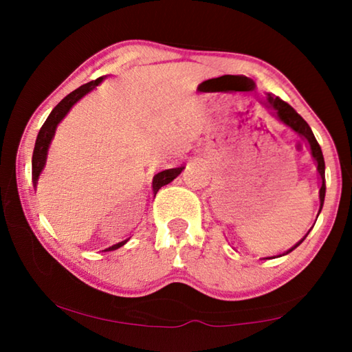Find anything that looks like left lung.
Listing matches in <instances>:
<instances>
[{
  "instance_id": "left-lung-1",
  "label": "left lung",
  "mask_w": 352,
  "mask_h": 352,
  "mask_svg": "<svg viewBox=\"0 0 352 352\" xmlns=\"http://www.w3.org/2000/svg\"><path fill=\"white\" fill-rule=\"evenodd\" d=\"M265 105H269L270 109L275 111V115L281 119V121L285 124V126H289L290 129H294L296 133H300L302 138L305 140H307V142H309V146H311V151H312V157L317 160V164H318V172H320V177H321V188H320V204H321V206H323V204H324V194H326V180H324V158H323V152H321V147H320V144H318V141L315 140V136H314V133H312V130H311V127H309V124L305 121V119H302L300 115H298V113L295 111V109L294 107H290L287 102H284L283 99H279V98H276V96H272V94H269V96H267V104ZM320 211H321V208H320ZM320 214V212H318ZM309 234V233H307ZM307 234L302 237V239L298 242V243H295L294 247H292L290 250H287V252H285L284 254H287V253H290L292 250H295L298 245H300V243L306 239L307 237ZM283 254V256H284Z\"/></svg>"
}]
</instances>
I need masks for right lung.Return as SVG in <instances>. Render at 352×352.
Returning <instances> with one entry per match:
<instances>
[{"mask_svg": "<svg viewBox=\"0 0 352 352\" xmlns=\"http://www.w3.org/2000/svg\"><path fill=\"white\" fill-rule=\"evenodd\" d=\"M100 82H102V77H99V79L91 80V82H88V83H83L82 87L77 88V90L71 91L68 96H65L60 100V102H58L54 107V110L51 111V115L47 116L45 124H43V126H41L40 132L37 135V141H35L34 153H32V182H34V188L37 186V180H38L40 172H41V169L45 168L47 147H50L52 136H54V133H56L57 124L62 121V119L65 118V115H67L71 107H73L77 102V100L85 96L87 93H90L93 88H96ZM183 169L184 168L182 166V168H174V169H168V170L158 172V174L153 177V189L158 190L160 188L164 186V184L170 183L172 180H174V178H177L178 175L182 174ZM124 243H126V241L119 242V243H116V245L109 247V248L105 250V252L118 250L119 247H122Z\"/></svg>", "mask_w": 352, "mask_h": 352, "instance_id": "add662e5", "label": "right lung"}]
</instances>
